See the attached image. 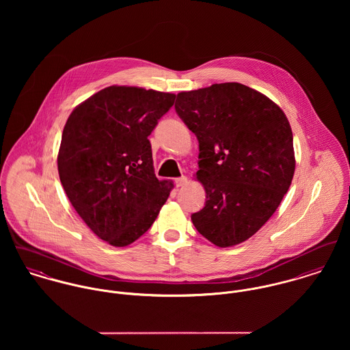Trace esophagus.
<instances>
[{
  "label": "esophagus",
  "instance_id": "34e87169",
  "mask_svg": "<svg viewBox=\"0 0 350 350\" xmlns=\"http://www.w3.org/2000/svg\"><path fill=\"white\" fill-rule=\"evenodd\" d=\"M186 183H187V178H186V176H179V178L175 179L176 187H182V186H185Z\"/></svg>",
  "mask_w": 350,
  "mask_h": 350
}]
</instances>
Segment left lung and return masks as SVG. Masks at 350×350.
Listing matches in <instances>:
<instances>
[{
    "mask_svg": "<svg viewBox=\"0 0 350 350\" xmlns=\"http://www.w3.org/2000/svg\"><path fill=\"white\" fill-rule=\"evenodd\" d=\"M175 110L200 143L197 179L206 203L191 215L194 226L219 248L248 240L293 182L295 156L286 114L236 82L182 92Z\"/></svg>",
    "mask_w": 350,
    "mask_h": 350,
    "instance_id": "1",
    "label": "left lung"
}]
</instances>
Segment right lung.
<instances>
[{"label": "right lung", "mask_w": 350, "mask_h": 350, "mask_svg": "<svg viewBox=\"0 0 350 350\" xmlns=\"http://www.w3.org/2000/svg\"><path fill=\"white\" fill-rule=\"evenodd\" d=\"M175 97L109 86L78 105L64 125L62 186L85 224L113 247L142 237L174 187L154 175L148 136Z\"/></svg>", "instance_id": "right-lung-1"}]
</instances>
